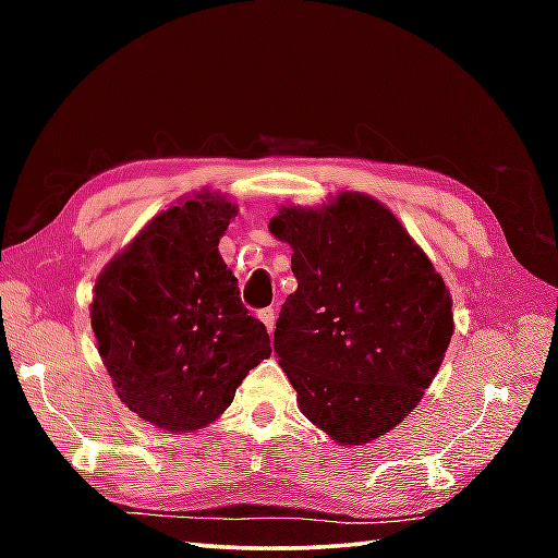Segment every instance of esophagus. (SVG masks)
<instances>
[{
	"label": "esophagus",
	"instance_id": "1",
	"mask_svg": "<svg viewBox=\"0 0 558 558\" xmlns=\"http://www.w3.org/2000/svg\"><path fill=\"white\" fill-rule=\"evenodd\" d=\"M258 318H260V322H264V326L268 328V333H272V328H276V312H272V310H264V312H258Z\"/></svg>",
	"mask_w": 558,
	"mask_h": 558
}]
</instances>
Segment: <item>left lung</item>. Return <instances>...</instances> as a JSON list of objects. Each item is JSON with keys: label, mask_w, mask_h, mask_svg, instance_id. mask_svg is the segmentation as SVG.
Returning a JSON list of instances; mask_svg holds the SVG:
<instances>
[{"label": "left lung", "mask_w": 558, "mask_h": 558, "mask_svg": "<svg viewBox=\"0 0 558 558\" xmlns=\"http://www.w3.org/2000/svg\"><path fill=\"white\" fill-rule=\"evenodd\" d=\"M268 228L292 246L298 290L272 348L300 410L338 444L374 441L417 408L444 362L453 336L444 278L372 196L282 208Z\"/></svg>", "instance_id": "left-lung-1"}]
</instances>
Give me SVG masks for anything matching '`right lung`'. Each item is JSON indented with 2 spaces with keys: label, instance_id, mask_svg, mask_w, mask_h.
<instances>
[{
  "label": "right lung",
  "instance_id": "obj_1",
  "mask_svg": "<svg viewBox=\"0 0 558 558\" xmlns=\"http://www.w3.org/2000/svg\"><path fill=\"white\" fill-rule=\"evenodd\" d=\"M236 206L208 192L153 218L96 282L90 326L117 396L141 420L194 432L270 354L218 254Z\"/></svg>",
  "mask_w": 558,
  "mask_h": 558
}]
</instances>
